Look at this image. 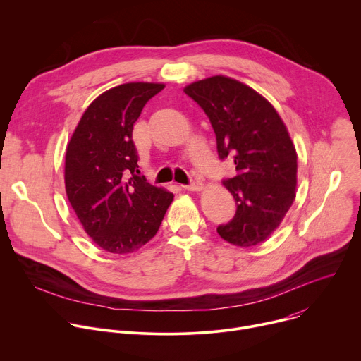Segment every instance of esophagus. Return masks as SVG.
<instances>
[{
  "instance_id": "esophagus-1",
  "label": "esophagus",
  "mask_w": 361,
  "mask_h": 361,
  "mask_svg": "<svg viewBox=\"0 0 361 361\" xmlns=\"http://www.w3.org/2000/svg\"><path fill=\"white\" fill-rule=\"evenodd\" d=\"M182 188H183V189H186V190L197 192V190H201V189L204 188V183H202V180H201V179L193 178V179H190V183H189V185H183Z\"/></svg>"
}]
</instances>
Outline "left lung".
I'll list each match as a JSON object with an SVG mask.
<instances>
[{"instance_id": "1", "label": "left lung", "mask_w": 361, "mask_h": 361, "mask_svg": "<svg viewBox=\"0 0 361 361\" xmlns=\"http://www.w3.org/2000/svg\"><path fill=\"white\" fill-rule=\"evenodd\" d=\"M208 116L221 160L233 159L236 175L224 180L236 202L235 216L216 228L226 243L258 245L278 228L295 199L297 152L284 122L254 89L214 75L185 87Z\"/></svg>"}]
</instances>
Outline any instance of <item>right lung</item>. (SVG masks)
Here are the masks:
<instances>
[{
    "instance_id": "right-lung-1",
    "label": "right lung",
    "mask_w": 361,
    "mask_h": 361,
    "mask_svg": "<svg viewBox=\"0 0 361 361\" xmlns=\"http://www.w3.org/2000/svg\"><path fill=\"white\" fill-rule=\"evenodd\" d=\"M165 85L126 83L85 111L66 152V193L87 235L104 251L129 254L156 235L173 193L139 176L133 125Z\"/></svg>"
}]
</instances>
